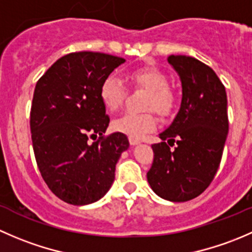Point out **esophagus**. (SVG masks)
<instances>
[{
    "instance_id": "1",
    "label": "esophagus",
    "mask_w": 252,
    "mask_h": 252,
    "mask_svg": "<svg viewBox=\"0 0 252 252\" xmlns=\"http://www.w3.org/2000/svg\"><path fill=\"white\" fill-rule=\"evenodd\" d=\"M129 142H130V145L135 146V145L140 144V140H139V139H135V138H129Z\"/></svg>"
}]
</instances>
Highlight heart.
Masks as SVG:
<instances>
[{
    "instance_id": "1",
    "label": "heart",
    "mask_w": 252,
    "mask_h": 252,
    "mask_svg": "<svg viewBox=\"0 0 252 252\" xmlns=\"http://www.w3.org/2000/svg\"><path fill=\"white\" fill-rule=\"evenodd\" d=\"M131 85L149 91L145 108H152L161 116H167L174 107V95L168 88V78L156 67H142L129 74ZM126 88L118 77L110 74L103 79L100 88V98L108 111L116 112L123 105ZM156 118L151 112H126L113 122V128L129 138L139 139L156 128Z\"/></svg>"
}]
</instances>
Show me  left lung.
<instances>
[{
    "label": "left lung",
    "instance_id": "1",
    "mask_svg": "<svg viewBox=\"0 0 252 252\" xmlns=\"http://www.w3.org/2000/svg\"><path fill=\"white\" fill-rule=\"evenodd\" d=\"M182 81V102L171 126L152 145L147 182L172 202L199 196L215 178L228 135L227 93L212 68L189 56H169ZM177 144L171 149L174 142Z\"/></svg>",
    "mask_w": 252,
    "mask_h": 252
}]
</instances>
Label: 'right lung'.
<instances>
[{
  "instance_id": "add662e5",
  "label": "right lung",
  "mask_w": 252,
  "mask_h": 252,
  "mask_svg": "<svg viewBox=\"0 0 252 252\" xmlns=\"http://www.w3.org/2000/svg\"><path fill=\"white\" fill-rule=\"evenodd\" d=\"M124 62L100 52L69 53L35 86L30 111L35 158L51 191L67 204L89 205L105 196L128 150L126 134L103 136L110 117L100 98L103 79Z\"/></svg>"
}]
</instances>
